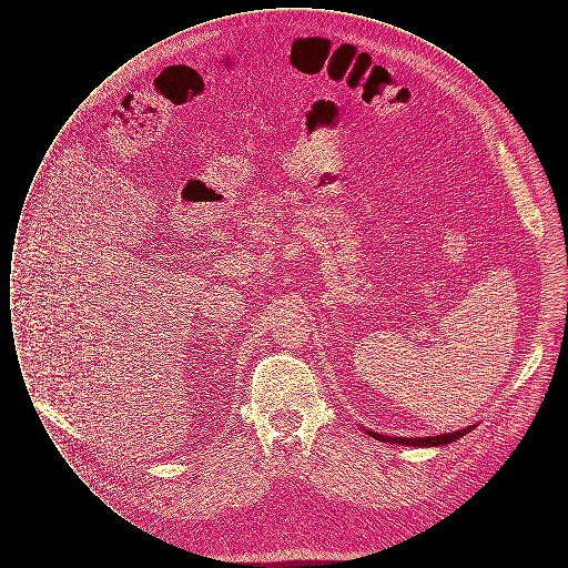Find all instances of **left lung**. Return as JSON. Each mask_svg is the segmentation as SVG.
<instances>
[{
    "label": "left lung",
    "mask_w": 568,
    "mask_h": 568,
    "mask_svg": "<svg viewBox=\"0 0 568 568\" xmlns=\"http://www.w3.org/2000/svg\"><path fill=\"white\" fill-rule=\"evenodd\" d=\"M475 426H468L464 430L458 433L436 434V436H417V438H408V436H385V434L373 433V430H366V434H371L373 438L383 440V443H394V445H410V447H440V445H447V443H454L462 436L470 433Z\"/></svg>",
    "instance_id": "1"
}]
</instances>
